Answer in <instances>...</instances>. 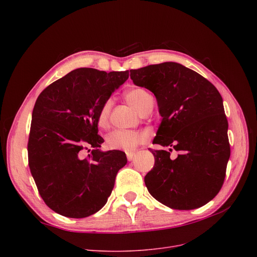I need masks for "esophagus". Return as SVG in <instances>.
<instances>
[{
	"label": "esophagus",
	"instance_id": "esophagus-1",
	"mask_svg": "<svg viewBox=\"0 0 257 257\" xmlns=\"http://www.w3.org/2000/svg\"><path fill=\"white\" fill-rule=\"evenodd\" d=\"M134 156H136V153H133V152H129V153H127V159L130 161V160H132L133 158H134Z\"/></svg>",
	"mask_w": 257,
	"mask_h": 257
}]
</instances>
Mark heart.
Returning <instances> with one entry per match:
<instances>
[{"label": "heart", "mask_w": 257, "mask_h": 257, "mask_svg": "<svg viewBox=\"0 0 257 257\" xmlns=\"http://www.w3.org/2000/svg\"><path fill=\"white\" fill-rule=\"evenodd\" d=\"M125 98L140 114L145 108L148 107V105L153 102L151 94L144 88H133L128 90L125 94ZM110 109V101H106L100 108L97 117L98 125L100 127L105 128L108 125ZM144 141L145 137L141 132L130 130H114L107 136L106 145L110 150H121L129 153L136 150V148Z\"/></svg>", "instance_id": "b5f03b06"}]
</instances>
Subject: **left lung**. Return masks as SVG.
<instances>
[{"label": "left lung", "mask_w": 257, "mask_h": 257, "mask_svg": "<svg viewBox=\"0 0 257 257\" xmlns=\"http://www.w3.org/2000/svg\"><path fill=\"white\" fill-rule=\"evenodd\" d=\"M133 83L151 90L163 117L149 149L155 158L145 176L149 193L179 210L205 205L220 192L230 157L228 121L218 89L197 72L176 62L130 70ZM174 149L180 154L171 160Z\"/></svg>", "instance_id": "left-lung-1"}]
</instances>
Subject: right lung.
<instances>
[{
  "label": "right lung",
  "instance_id": "right-lung-1",
  "mask_svg": "<svg viewBox=\"0 0 257 257\" xmlns=\"http://www.w3.org/2000/svg\"><path fill=\"white\" fill-rule=\"evenodd\" d=\"M129 77V71L81 67L46 87L32 112L28 160L45 203L67 218L99 211L110 196L125 152L100 150L98 113ZM92 152L87 156L86 151Z\"/></svg>",
  "mask_w": 257,
  "mask_h": 257
}]
</instances>
